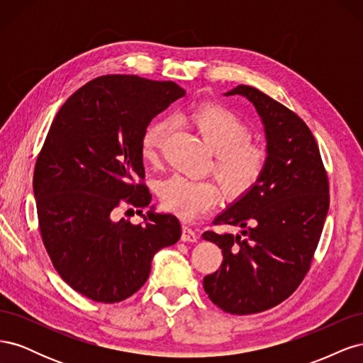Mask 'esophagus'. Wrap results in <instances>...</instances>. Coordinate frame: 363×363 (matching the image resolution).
Returning <instances> with one entry per match:
<instances>
[{
    "mask_svg": "<svg viewBox=\"0 0 363 363\" xmlns=\"http://www.w3.org/2000/svg\"><path fill=\"white\" fill-rule=\"evenodd\" d=\"M199 233L195 232V230L189 225H183L182 228V240H184V242H196L199 240Z\"/></svg>",
    "mask_w": 363,
    "mask_h": 363,
    "instance_id": "obj_1",
    "label": "esophagus"
}]
</instances>
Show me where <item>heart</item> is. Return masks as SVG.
I'll use <instances>...</instances> for the list:
<instances>
[{"label":"heart","instance_id":"1","mask_svg":"<svg viewBox=\"0 0 363 363\" xmlns=\"http://www.w3.org/2000/svg\"><path fill=\"white\" fill-rule=\"evenodd\" d=\"M191 124L215 151V172L225 191L242 195L252 189L267 167V151L248 140L247 124L230 108L206 103L188 113ZM171 121L156 119L142 136V156L156 162L169 136ZM221 188L213 180H194L174 175L160 188V200L168 211L183 219H195L221 200Z\"/></svg>","mask_w":363,"mask_h":363}]
</instances>
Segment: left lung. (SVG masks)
<instances>
[{
    "label": "left lung",
    "mask_w": 363,
    "mask_h": 363,
    "mask_svg": "<svg viewBox=\"0 0 363 363\" xmlns=\"http://www.w3.org/2000/svg\"><path fill=\"white\" fill-rule=\"evenodd\" d=\"M224 95L245 96L256 107L267 167L255 188L215 218L240 233H203L224 257L203 286L219 309L250 315L286 300L309 271L330 204L328 180L316 140L298 115L251 86Z\"/></svg>",
    "instance_id": "8db88e82"
}]
</instances>
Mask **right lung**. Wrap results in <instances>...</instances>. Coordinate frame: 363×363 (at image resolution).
<instances>
[{
	"instance_id": "1",
	"label": "right lung",
	"mask_w": 363,
	"mask_h": 363,
	"mask_svg": "<svg viewBox=\"0 0 363 363\" xmlns=\"http://www.w3.org/2000/svg\"><path fill=\"white\" fill-rule=\"evenodd\" d=\"M186 91L174 82L103 75L74 92L54 118L33 175L39 228L54 268L79 294L118 303L147 281L156 252L177 242L172 213L151 206L144 224L115 221L123 204L151 203L142 136ZM142 213V211H140Z\"/></svg>"
}]
</instances>
